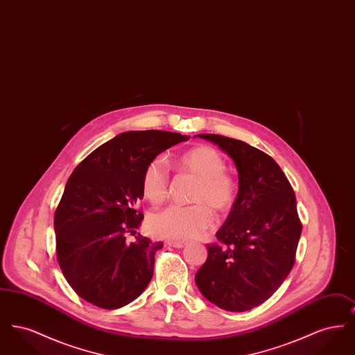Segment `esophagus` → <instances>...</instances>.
Segmentation results:
<instances>
[{"instance_id":"esophagus-1","label":"esophagus","mask_w":355,"mask_h":355,"mask_svg":"<svg viewBox=\"0 0 355 355\" xmlns=\"http://www.w3.org/2000/svg\"><path fill=\"white\" fill-rule=\"evenodd\" d=\"M168 245L175 248V249H182L185 246V242H181V241H168Z\"/></svg>"}]
</instances>
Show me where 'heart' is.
I'll return each instance as SVG.
<instances>
[{"label":"heart","mask_w":355,"mask_h":355,"mask_svg":"<svg viewBox=\"0 0 355 355\" xmlns=\"http://www.w3.org/2000/svg\"><path fill=\"white\" fill-rule=\"evenodd\" d=\"M178 171L191 174L198 180L191 206H169L154 213L149 227L154 236L187 241L203 236L213 226V214L226 213L236 203L238 185L234 177L226 171V161L218 150L211 146L200 145L181 154L173 162ZM144 197L159 205L168 197L169 171L161 159L148 164L141 177Z\"/></svg>","instance_id":"1"}]
</instances>
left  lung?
<instances>
[{"label": "left lung", "mask_w": 355, "mask_h": 355, "mask_svg": "<svg viewBox=\"0 0 355 355\" xmlns=\"http://www.w3.org/2000/svg\"><path fill=\"white\" fill-rule=\"evenodd\" d=\"M227 153L239 189L232 211L207 245V259L196 274L203 297L227 311L263 304L282 285L295 262L302 223L293 187L278 164L243 141L198 135Z\"/></svg>", "instance_id": "obj_1"}]
</instances>
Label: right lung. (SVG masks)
Listing matches in <instances>:
<instances>
[{
    "instance_id": "right-lung-1",
    "label": "right lung",
    "mask_w": 355,
    "mask_h": 355,
    "mask_svg": "<svg viewBox=\"0 0 355 355\" xmlns=\"http://www.w3.org/2000/svg\"><path fill=\"white\" fill-rule=\"evenodd\" d=\"M162 130L125 132L90 153L69 177L54 214L57 261L89 304L119 309L149 285L164 246L137 234L144 220L141 177L159 153L187 141Z\"/></svg>"
}]
</instances>
